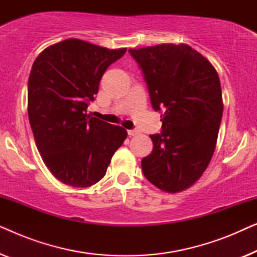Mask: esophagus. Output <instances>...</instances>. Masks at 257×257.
Masks as SVG:
<instances>
[{"mask_svg":"<svg viewBox=\"0 0 257 257\" xmlns=\"http://www.w3.org/2000/svg\"><path fill=\"white\" fill-rule=\"evenodd\" d=\"M127 133H128L130 137H133V136L138 135V131H137V130H128Z\"/></svg>","mask_w":257,"mask_h":257,"instance_id":"esophagus-1","label":"esophagus"}]
</instances>
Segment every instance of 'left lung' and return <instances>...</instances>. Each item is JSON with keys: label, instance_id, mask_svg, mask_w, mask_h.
I'll use <instances>...</instances> for the list:
<instances>
[{"label": "left lung", "instance_id": "left-lung-1", "mask_svg": "<svg viewBox=\"0 0 257 257\" xmlns=\"http://www.w3.org/2000/svg\"><path fill=\"white\" fill-rule=\"evenodd\" d=\"M128 52L163 121L161 132L150 136L153 150L142 160L143 173L165 192L184 191L201 177L215 151L223 112L219 76L208 59L186 44Z\"/></svg>", "mask_w": 257, "mask_h": 257}]
</instances>
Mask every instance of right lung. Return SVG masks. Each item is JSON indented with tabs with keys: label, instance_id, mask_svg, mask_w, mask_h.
<instances>
[{
	"label": "right lung",
	"instance_id": "right-lung-1",
	"mask_svg": "<svg viewBox=\"0 0 257 257\" xmlns=\"http://www.w3.org/2000/svg\"><path fill=\"white\" fill-rule=\"evenodd\" d=\"M125 52L70 38L35 59L28 82L30 126L44 164L63 184L84 188L99 181L127 137L121 126L86 113L104 72Z\"/></svg>",
	"mask_w": 257,
	"mask_h": 257
}]
</instances>
